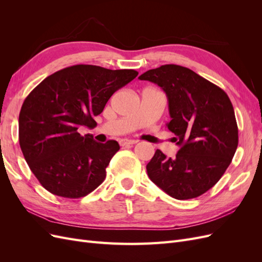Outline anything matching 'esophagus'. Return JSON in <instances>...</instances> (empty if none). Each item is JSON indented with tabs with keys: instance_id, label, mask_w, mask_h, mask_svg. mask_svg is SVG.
<instances>
[{
	"instance_id": "34e87169",
	"label": "esophagus",
	"mask_w": 262,
	"mask_h": 262,
	"mask_svg": "<svg viewBox=\"0 0 262 262\" xmlns=\"http://www.w3.org/2000/svg\"><path fill=\"white\" fill-rule=\"evenodd\" d=\"M138 143L137 140H130V139H121L119 141V144L121 146H126V145H132V144H136Z\"/></svg>"
}]
</instances>
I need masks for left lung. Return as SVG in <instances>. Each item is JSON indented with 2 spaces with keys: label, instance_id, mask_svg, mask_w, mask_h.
I'll list each match as a JSON object with an SVG mask.
<instances>
[{
  "label": "left lung",
  "instance_id": "left-lung-1",
  "mask_svg": "<svg viewBox=\"0 0 262 262\" xmlns=\"http://www.w3.org/2000/svg\"><path fill=\"white\" fill-rule=\"evenodd\" d=\"M141 81L157 84L168 99L166 124L179 145L171 160L160 149L146 165L149 179L178 200L207 192L224 175L238 145V128L227 94L185 67L148 70Z\"/></svg>",
  "mask_w": 262,
  "mask_h": 262
}]
</instances>
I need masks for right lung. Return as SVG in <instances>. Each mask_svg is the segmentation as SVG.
<instances>
[{
  "mask_svg": "<svg viewBox=\"0 0 262 262\" xmlns=\"http://www.w3.org/2000/svg\"><path fill=\"white\" fill-rule=\"evenodd\" d=\"M134 70L77 64L46 77L24 100L19 145L41 186L54 195L78 199L106 178L118 142L98 143L78 129L96 126L113 94L138 76Z\"/></svg>",
  "mask_w": 262,
  "mask_h": 262,
  "instance_id": "add662e5",
  "label": "right lung"
}]
</instances>
